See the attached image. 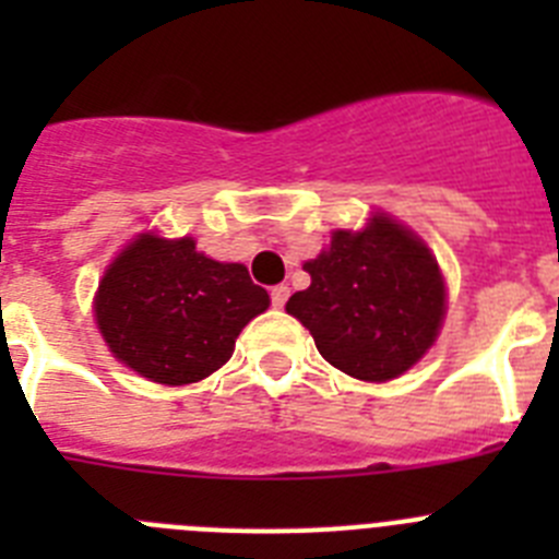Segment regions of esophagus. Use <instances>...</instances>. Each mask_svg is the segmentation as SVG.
<instances>
[{
  "mask_svg": "<svg viewBox=\"0 0 559 559\" xmlns=\"http://www.w3.org/2000/svg\"><path fill=\"white\" fill-rule=\"evenodd\" d=\"M288 296H290L288 285H274V288H271V305H274V308H283V305L288 302Z\"/></svg>",
  "mask_w": 559,
  "mask_h": 559,
  "instance_id": "34e87169",
  "label": "esophagus"
}]
</instances>
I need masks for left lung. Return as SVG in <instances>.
<instances>
[{"label":"left lung","mask_w":559,"mask_h":559,"mask_svg":"<svg viewBox=\"0 0 559 559\" xmlns=\"http://www.w3.org/2000/svg\"><path fill=\"white\" fill-rule=\"evenodd\" d=\"M305 271L310 288L296 290L285 310L341 372L383 383L408 372L437 341L448 296L437 257L383 212L360 231L335 229Z\"/></svg>","instance_id":"8db88e82"}]
</instances>
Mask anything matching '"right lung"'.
<instances>
[{"label": "right lung", "mask_w": 559, "mask_h": 559, "mask_svg": "<svg viewBox=\"0 0 559 559\" xmlns=\"http://www.w3.org/2000/svg\"><path fill=\"white\" fill-rule=\"evenodd\" d=\"M269 305L246 265L201 254L192 237L165 240L145 231L103 274L95 322L128 369L185 386L224 367L240 330Z\"/></svg>", "instance_id": "obj_1"}]
</instances>
